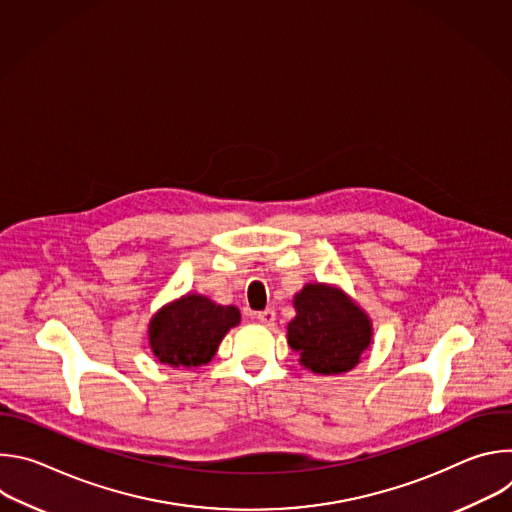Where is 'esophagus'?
<instances>
[{
  "label": "esophagus",
  "instance_id": "1",
  "mask_svg": "<svg viewBox=\"0 0 512 512\" xmlns=\"http://www.w3.org/2000/svg\"><path fill=\"white\" fill-rule=\"evenodd\" d=\"M255 318H257L261 324H265V326H273V322H275V312H273L271 308H267V310H263V312H257Z\"/></svg>",
  "mask_w": 512,
  "mask_h": 512
}]
</instances>
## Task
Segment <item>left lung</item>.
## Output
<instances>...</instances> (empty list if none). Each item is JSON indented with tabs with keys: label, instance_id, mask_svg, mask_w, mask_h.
I'll list each match as a JSON object with an SVG mask.
<instances>
[{
	"label": "left lung",
	"instance_id": "obj_1",
	"mask_svg": "<svg viewBox=\"0 0 512 512\" xmlns=\"http://www.w3.org/2000/svg\"><path fill=\"white\" fill-rule=\"evenodd\" d=\"M296 318L287 324V344L316 375L354 369L373 340L371 318L342 289L308 283L294 298Z\"/></svg>",
	"mask_w": 512,
	"mask_h": 512
}]
</instances>
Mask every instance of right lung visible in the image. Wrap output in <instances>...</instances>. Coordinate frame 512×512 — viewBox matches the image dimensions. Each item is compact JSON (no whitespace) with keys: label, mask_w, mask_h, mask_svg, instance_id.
Returning <instances> with one entry per match:
<instances>
[{"label":"right lung","mask_w":512,"mask_h":512,"mask_svg":"<svg viewBox=\"0 0 512 512\" xmlns=\"http://www.w3.org/2000/svg\"><path fill=\"white\" fill-rule=\"evenodd\" d=\"M239 322L241 314L235 306H218L206 296L186 294L152 318L150 348L162 364L174 369L202 367Z\"/></svg>","instance_id":"obj_1"}]
</instances>
